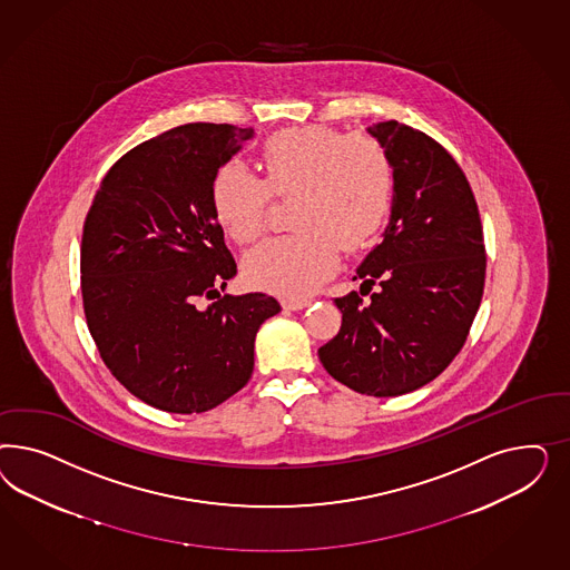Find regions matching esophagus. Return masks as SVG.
Instances as JSON below:
<instances>
[{
    "mask_svg": "<svg viewBox=\"0 0 570 570\" xmlns=\"http://www.w3.org/2000/svg\"><path fill=\"white\" fill-rule=\"evenodd\" d=\"M282 305L286 307V309L291 311H301L305 309V307H309L311 301L309 298H282Z\"/></svg>",
    "mask_w": 570,
    "mask_h": 570,
    "instance_id": "34e87169",
    "label": "esophagus"
}]
</instances>
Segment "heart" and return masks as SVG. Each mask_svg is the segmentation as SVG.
<instances>
[{"instance_id":"b5f03b06","label":"heart","mask_w":570,"mask_h":570,"mask_svg":"<svg viewBox=\"0 0 570 570\" xmlns=\"http://www.w3.org/2000/svg\"><path fill=\"white\" fill-rule=\"evenodd\" d=\"M263 177L236 163L210 179V207L236 242L257 240L267 222L269 194L296 196L298 232L261 242L244 269L261 288L307 294L334 274L345 250L376 240L397 190V173L386 148L367 136H343L330 127H293L265 139Z\"/></svg>"}]
</instances>
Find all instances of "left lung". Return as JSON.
Returning <instances> with one entry per match:
<instances>
[{
    "instance_id": "1",
    "label": "left lung",
    "mask_w": 570,
    "mask_h": 570,
    "mask_svg": "<svg viewBox=\"0 0 570 570\" xmlns=\"http://www.w3.org/2000/svg\"><path fill=\"white\" fill-rule=\"evenodd\" d=\"M367 134L393 158L397 190L382 242L355 269L357 293L334 298L338 334L317 355L332 379L372 397H397L436 379L466 343L484 286L483 225L466 175L410 125Z\"/></svg>"
}]
</instances>
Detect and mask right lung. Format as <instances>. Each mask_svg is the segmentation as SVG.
<instances>
[{
  "label": "right lung",
  "mask_w": 570,
  "mask_h": 570,
  "mask_svg": "<svg viewBox=\"0 0 570 570\" xmlns=\"http://www.w3.org/2000/svg\"><path fill=\"white\" fill-rule=\"evenodd\" d=\"M253 136L215 122L165 131L112 165L87 213V326L112 376L156 410L203 414L238 393L261 324L282 309L263 293L222 296L238 267L208 190Z\"/></svg>",
  "instance_id": "add662e5"
}]
</instances>
